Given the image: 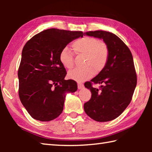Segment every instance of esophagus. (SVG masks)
Returning a JSON list of instances; mask_svg holds the SVG:
<instances>
[{
  "mask_svg": "<svg viewBox=\"0 0 152 152\" xmlns=\"http://www.w3.org/2000/svg\"><path fill=\"white\" fill-rule=\"evenodd\" d=\"M84 87V85L83 84H78V89H82V88H83Z\"/></svg>",
  "mask_w": 152,
  "mask_h": 152,
  "instance_id": "obj_1",
  "label": "esophagus"
}]
</instances>
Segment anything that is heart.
<instances>
[{
	"mask_svg": "<svg viewBox=\"0 0 152 152\" xmlns=\"http://www.w3.org/2000/svg\"><path fill=\"white\" fill-rule=\"evenodd\" d=\"M72 48L76 54L85 55L84 68H75L68 74L69 78L77 82H83L94 74H99L106 66L109 56L107 45L94 37H85L77 39L72 43ZM60 61L67 69L74 66L73 54L67 48L60 53Z\"/></svg>",
	"mask_w": 152,
	"mask_h": 152,
	"instance_id": "heart-1",
	"label": "heart"
}]
</instances>
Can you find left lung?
<instances>
[{
    "instance_id": "obj_1",
    "label": "left lung",
    "mask_w": 152,
    "mask_h": 152,
    "mask_svg": "<svg viewBox=\"0 0 152 152\" xmlns=\"http://www.w3.org/2000/svg\"><path fill=\"white\" fill-rule=\"evenodd\" d=\"M84 34L103 40L109 48V56L103 70L84 84L92 96L84 103V109L94 121H109L119 117L132 101L137 85L133 56L125 43L112 33L95 31ZM92 83L101 84L100 88H93Z\"/></svg>"
}]
</instances>
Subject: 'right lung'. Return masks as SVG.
Segmentation results:
<instances>
[{
    "instance_id": "obj_1",
    "label": "right lung",
    "mask_w": 152,
    "mask_h": 152,
    "mask_svg": "<svg viewBox=\"0 0 152 152\" xmlns=\"http://www.w3.org/2000/svg\"><path fill=\"white\" fill-rule=\"evenodd\" d=\"M80 37H83L82 31L53 28L34 35L25 45L18 70L19 95L34 119L50 121L57 118L63 111L66 93L78 89L75 81L64 79L66 71L60 53Z\"/></svg>"
}]
</instances>
